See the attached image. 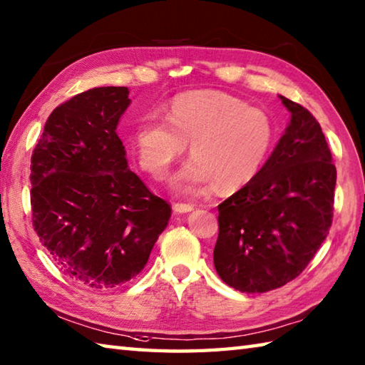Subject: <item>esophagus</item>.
Masks as SVG:
<instances>
[{"mask_svg": "<svg viewBox=\"0 0 365 365\" xmlns=\"http://www.w3.org/2000/svg\"><path fill=\"white\" fill-rule=\"evenodd\" d=\"M173 211L178 212V215H184V212L194 211V205H190V203H175Z\"/></svg>", "mask_w": 365, "mask_h": 365, "instance_id": "1", "label": "esophagus"}]
</instances>
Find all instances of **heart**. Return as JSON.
<instances>
[{
  "mask_svg": "<svg viewBox=\"0 0 365 365\" xmlns=\"http://www.w3.org/2000/svg\"><path fill=\"white\" fill-rule=\"evenodd\" d=\"M165 118L148 115L135 128L140 167L160 181L187 150L192 159L171 178V187L194 194L217 184L237 190L264 167L274 141V125L265 111L217 91L178 95Z\"/></svg>",
  "mask_w": 365,
  "mask_h": 365,
  "instance_id": "heart-1",
  "label": "heart"
}]
</instances>
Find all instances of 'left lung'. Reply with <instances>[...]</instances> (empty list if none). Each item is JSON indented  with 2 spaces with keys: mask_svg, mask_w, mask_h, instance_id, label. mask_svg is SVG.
Returning <instances> with one entry per match:
<instances>
[{
  "mask_svg": "<svg viewBox=\"0 0 365 365\" xmlns=\"http://www.w3.org/2000/svg\"><path fill=\"white\" fill-rule=\"evenodd\" d=\"M291 113L257 176L217 206L215 267L242 292H267L305 270L334 216L336 170L312 113L279 95Z\"/></svg>",
  "mask_w": 365,
  "mask_h": 365,
  "instance_id": "1",
  "label": "left lung"
}]
</instances>
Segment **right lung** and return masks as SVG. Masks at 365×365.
<instances>
[{"label": "right lung", "mask_w": 365, "mask_h": 365, "mask_svg": "<svg viewBox=\"0 0 365 365\" xmlns=\"http://www.w3.org/2000/svg\"><path fill=\"white\" fill-rule=\"evenodd\" d=\"M127 87H95L55 108L31 155L33 225L66 277L92 289L146 265L171 208L128 168L115 133Z\"/></svg>", "instance_id": "right-lung-1"}]
</instances>
